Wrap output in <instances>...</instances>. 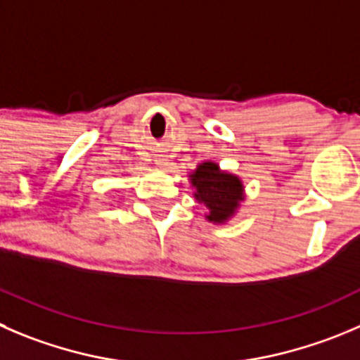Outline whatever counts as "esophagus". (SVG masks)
<instances>
[{"label": "esophagus", "instance_id": "34e87169", "mask_svg": "<svg viewBox=\"0 0 360 360\" xmlns=\"http://www.w3.org/2000/svg\"><path fill=\"white\" fill-rule=\"evenodd\" d=\"M155 162L159 164V166H162V167L167 166V160L164 159V155H157V157H155Z\"/></svg>", "mask_w": 360, "mask_h": 360}]
</instances>
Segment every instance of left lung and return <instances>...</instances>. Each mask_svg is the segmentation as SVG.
Masks as SVG:
<instances>
[{"label": "left lung", "mask_w": 360, "mask_h": 360, "mask_svg": "<svg viewBox=\"0 0 360 360\" xmlns=\"http://www.w3.org/2000/svg\"><path fill=\"white\" fill-rule=\"evenodd\" d=\"M194 198L208 208V219L214 224H224L237 214L238 207L245 200L244 184L233 173L222 171L219 164L207 160L191 173Z\"/></svg>", "instance_id": "obj_1"}]
</instances>
